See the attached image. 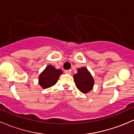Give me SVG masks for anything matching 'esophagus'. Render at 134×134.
Here are the masks:
<instances>
[{"instance_id":"obj_1","label":"esophagus","mask_w":134,"mask_h":134,"mask_svg":"<svg viewBox=\"0 0 134 134\" xmlns=\"http://www.w3.org/2000/svg\"><path fill=\"white\" fill-rule=\"evenodd\" d=\"M64 72L65 74H68V75H71V70H65L64 71Z\"/></svg>"}]
</instances>
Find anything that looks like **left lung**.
Returning <instances> with one entry per match:
<instances>
[{"instance_id": "1", "label": "left lung", "mask_w": 134, "mask_h": 134, "mask_svg": "<svg viewBox=\"0 0 134 134\" xmlns=\"http://www.w3.org/2000/svg\"><path fill=\"white\" fill-rule=\"evenodd\" d=\"M77 71L78 72L73 75L76 87L84 94L90 92L92 90L94 83V80L91 72L86 67L78 68Z\"/></svg>"}]
</instances>
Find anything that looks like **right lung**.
I'll return each mask as SVG.
<instances>
[{
	"label": "right lung",
	"mask_w": 134,
	"mask_h": 134,
	"mask_svg": "<svg viewBox=\"0 0 134 134\" xmlns=\"http://www.w3.org/2000/svg\"><path fill=\"white\" fill-rule=\"evenodd\" d=\"M62 73L63 71L61 69H57L54 66L48 65L39 76V84L43 89L49 88L56 84Z\"/></svg>",
	"instance_id": "obj_1"
}]
</instances>
